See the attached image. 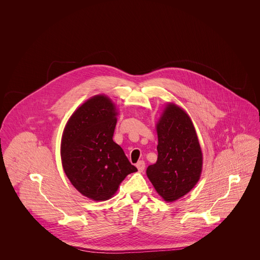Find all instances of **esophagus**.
<instances>
[{
	"instance_id": "esophagus-1",
	"label": "esophagus",
	"mask_w": 260,
	"mask_h": 260,
	"mask_svg": "<svg viewBox=\"0 0 260 260\" xmlns=\"http://www.w3.org/2000/svg\"><path fill=\"white\" fill-rule=\"evenodd\" d=\"M136 168H137V170H138L139 172H143L144 169H145V162L143 161H137Z\"/></svg>"
}]
</instances>
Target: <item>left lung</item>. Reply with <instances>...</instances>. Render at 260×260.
Returning a JSON list of instances; mask_svg holds the SVG:
<instances>
[{
  "mask_svg": "<svg viewBox=\"0 0 260 260\" xmlns=\"http://www.w3.org/2000/svg\"><path fill=\"white\" fill-rule=\"evenodd\" d=\"M158 160L147 176L161 198L173 202L187 194L200 179L203 155L191 119L169 104L157 124Z\"/></svg>",
  "mask_w": 260,
  "mask_h": 260,
  "instance_id": "1",
  "label": "left lung"
}]
</instances>
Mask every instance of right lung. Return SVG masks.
I'll return each mask as SVG.
<instances>
[{
    "mask_svg": "<svg viewBox=\"0 0 260 260\" xmlns=\"http://www.w3.org/2000/svg\"><path fill=\"white\" fill-rule=\"evenodd\" d=\"M116 115L110 99L93 96L74 112L62 136L63 170L81 194L94 201L111 198L125 176L137 171L113 141Z\"/></svg>",
    "mask_w": 260,
    "mask_h": 260,
    "instance_id": "obj_1",
    "label": "right lung"
}]
</instances>
